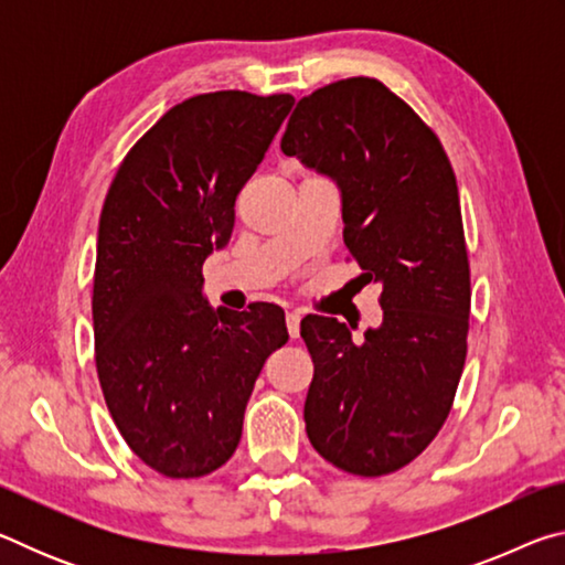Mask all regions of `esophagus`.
<instances>
[{
  "instance_id": "obj_1",
  "label": "esophagus",
  "mask_w": 565,
  "mask_h": 565,
  "mask_svg": "<svg viewBox=\"0 0 565 565\" xmlns=\"http://www.w3.org/2000/svg\"><path fill=\"white\" fill-rule=\"evenodd\" d=\"M286 329H289L291 339H299V331H301V313L299 311L286 313Z\"/></svg>"
}]
</instances>
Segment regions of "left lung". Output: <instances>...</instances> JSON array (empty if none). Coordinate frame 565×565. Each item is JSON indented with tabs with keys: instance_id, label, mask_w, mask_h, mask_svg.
Listing matches in <instances>:
<instances>
[{
	"instance_id": "8db88e82",
	"label": "left lung",
	"mask_w": 565,
	"mask_h": 565,
	"mask_svg": "<svg viewBox=\"0 0 565 565\" xmlns=\"http://www.w3.org/2000/svg\"><path fill=\"white\" fill-rule=\"evenodd\" d=\"M281 151L339 186L343 242L384 309L361 343L337 319L301 321L313 361L306 434L341 471L394 473L441 431L466 363L471 271L451 161L369 76L299 99Z\"/></svg>"
}]
</instances>
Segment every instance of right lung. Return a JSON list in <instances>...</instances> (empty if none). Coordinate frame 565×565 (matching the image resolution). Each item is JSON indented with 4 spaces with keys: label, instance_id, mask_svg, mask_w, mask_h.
<instances>
[{
    "label": "right lung",
    "instance_id": "add662e5",
    "mask_svg": "<svg viewBox=\"0 0 565 565\" xmlns=\"http://www.w3.org/2000/svg\"><path fill=\"white\" fill-rule=\"evenodd\" d=\"M294 107L291 94H199L171 107L114 177L94 266L104 401L129 448L169 478L216 471L236 451L281 306L212 309L202 266L234 232L236 194Z\"/></svg>",
    "mask_w": 565,
    "mask_h": 565
}]
</instances>
